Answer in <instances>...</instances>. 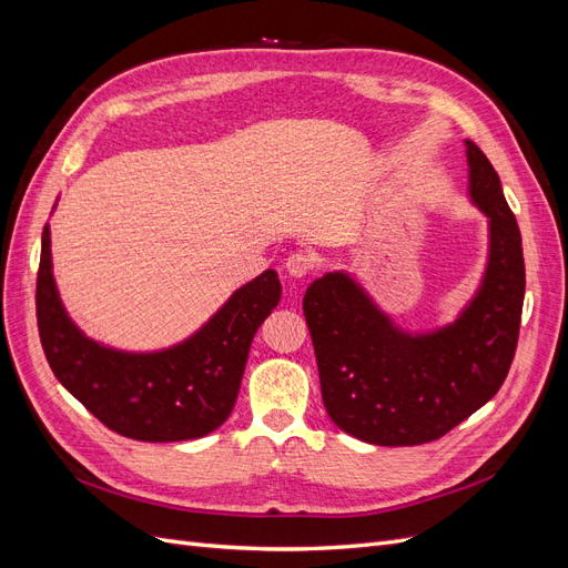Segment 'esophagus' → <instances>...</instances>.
Here are the masks:
<instances>
[{
  "label": "esophagus",
  "instance_id": "esophagus-1",
  "mask_svg": "<svg viewBox=\"0 0 568 568\" xmlns=\"http://www.w3.org/2000/svg\"><path fill=\"white\" fill-rule=\"evenodd\" d=\"M284 267H286V272L291 274V277L303 280V277H307V274H311V270H313V257L307 255V253H303V251H296V253H291V255L286 257Z\"/></svg>",
  "mask_w": 568,
  "mask_h": 568
}]
</instances>
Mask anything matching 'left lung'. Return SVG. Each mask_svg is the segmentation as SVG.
<instances>
[{
	"label": "left lung",
	"mask_w": 568,
	"mask_h": 568,
	"mask_svg": "<svg viewBox=\"0 0 568 568\" xmlns=\"http://www.w3.org/2000/svg\"><path fill=\"white\" fill-rule=\"evenodd\" d=\"M464 146L467 196L488 217V257L453 322L403 329L346 270L322 274L305 291L326 415L372 445L445 436L500 390L517 351L526 291L521 232L486 153L469 140Z\"/></svg>",
	"instance_id": "1"
}]
</instances>
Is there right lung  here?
<instances>
[{
  "label": "right lung",
  "mask_w": 568,
  "mask_h": 568,
  "mask_svg": "<svg viewBox=\"0 0 568 568\" xmlns=\"http://www.w3.org/2000/svg\"><path fill=\"white\" fill-rule=\"evenodd\" d=\"M282 284L265 270L239 286L199 329L161 351H120L84 334L65 313L44 225L38 272V326L47 363L111 432L144 443L209 436L232 415L251 341L277 307Z\"/></svg>",
  "instance_id": "obj_1"
}]
</instances>
